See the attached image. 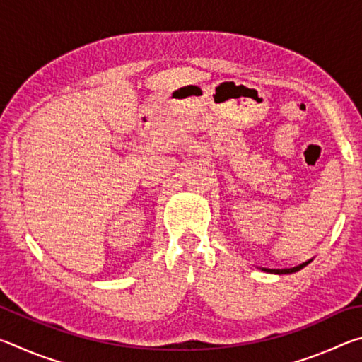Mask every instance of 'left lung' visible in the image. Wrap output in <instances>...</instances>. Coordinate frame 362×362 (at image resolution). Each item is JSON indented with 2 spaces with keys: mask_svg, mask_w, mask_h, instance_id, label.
Listing matches in <instances>:
<instances>
[{
  "mask_svg": "<svg viewBox=\"0 0 362 362\" xmlns=\"http://www.w3.org/2000/svg\"><path fill=\"white\" fill-rule=\"evenodd\" d=\"M308 265V262L302 263V265L298 267H293V268H284V269H269V268H263V272H268V273H276V274H289V273H296L298 269H302L303 267Z\"/></svg>",
  "mask_w": 362,
  "mask_h": 362,
  "instance_id": "obj_1",
  "label": "left lung"
}]
</instances>
